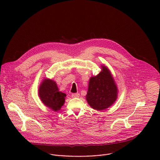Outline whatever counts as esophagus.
<instances>
[{"label": "esophagus", "mask_w": 160, "mask_h": 160, "mask_svg": "<svg viewBox=\"0 0 160 160\" xmlns=\"http://www.w3.org/2000/svg\"><path fill=\"white\" fill-rule=\"evenodd\" d=\"M72 98H79L80 94H78V93H74V94H72Z\"/></svg>", "instance_id": "obj_1"}]
</instances>
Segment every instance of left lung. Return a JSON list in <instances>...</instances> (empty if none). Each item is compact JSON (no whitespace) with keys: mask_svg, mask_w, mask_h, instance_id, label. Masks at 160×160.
<instances>
[{"mask_svg":"<svg viewBox=\"0 0 160 160\" xmlns=\"http://www.w3.org/2000/svg\"><path fill=\"white\" fill-rule=\"evenodd\" d=\"M118 88L108 68L90 78L86 99L93 109L101 111L111 106L117 99Z\"/></svg>","mask_w":160,"mask_h":160,"instance_id":"1","label":"left lung"}]
</instances>
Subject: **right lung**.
Listing matches in <instances>:
<instances>
[{
	"instance_id": "obj_1",
	"label": "right lung",
	"mask_w": 160,
	"mask_h": 160,
	"mask_svg": "<svg viewBox=\"0 0 160 160\" xmlns=\"http://www.w3.org/2000/svg\"><path fill=\"white\" fill-rule=\"evenodd\" d=\"M38 96L44 105L57 111L63 106L66 94L60 92L54 81L44 79L39 87Z\"/></svg>"
}]
</instances>
